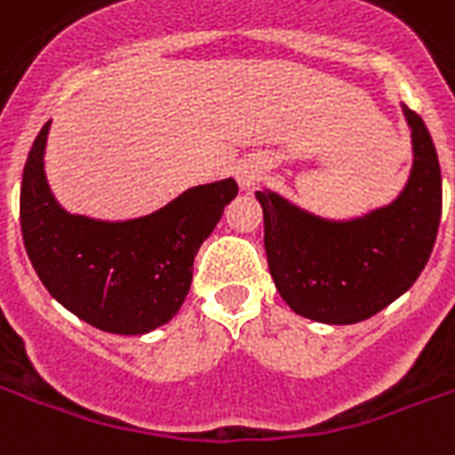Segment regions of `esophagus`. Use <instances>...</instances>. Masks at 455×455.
I'll return each instance as SVG.
<instances>
[{"instance_id":"1","label":"esophagus","mask_w":455,"mask_h":455,"mask_svg":"<svg viewBox=\"0 0 455 455\" xmlns=\"http://www.w3.org/2000/svg\"><path fill=\"white\" fill-rule=\"evenodd\" d=\"M236 176H238V183L243 185V188H251V185H255L258 180H260L262 168L258 166V164H253V161H248V164H243V166H238Z\"/></svg>"}]
</instances>
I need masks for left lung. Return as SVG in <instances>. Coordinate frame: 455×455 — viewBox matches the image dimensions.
I'll list each match as a JSON object with an SVG mask.
<instances>
[{
	"mask_svg": "<svg viewBox=\"0 0 455 455\" xmlns=\"http://www.w3.org/2000/svg\"><path fill=\"white\" fill-rule=\"evenodd\" d=\"M405 117L415 164L388 207L355 221H325L279 195L258 193L270 275L299 315L332 325L366 321L425 270L442 219V168L425 120L410 108Z\"/></svg>",
	"mask_w": 455,
	"mask_h": 455,
	"instance_id": "1",
	"label": "left lung"
}]
</instances>
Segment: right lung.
Segmentation results:
<instances>
[{
    "instance_id": "obj_1",
    "label": "right lung",
    "mask_w": 455,
    "mask_h": 455,
    "mask_svg": "<svg viewBox=\"0 0 455 455\" xmlns=\"http://www.w3.org/2000/svg\"><path fill=\"white\" fill-rule=\"evenodd\" d=\"M48 127L30 147L21 180L23 245L40 282L99 331L144 335L159 328L180 311L195 255L236 197V180L190 188L132 221L72 217L55 202L43 171Z\"/></svg>"
}]
</instances>
